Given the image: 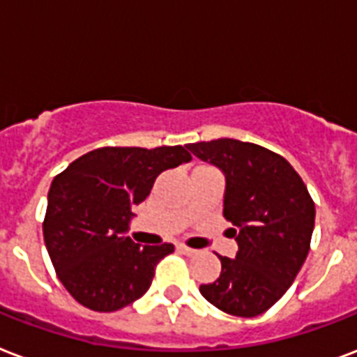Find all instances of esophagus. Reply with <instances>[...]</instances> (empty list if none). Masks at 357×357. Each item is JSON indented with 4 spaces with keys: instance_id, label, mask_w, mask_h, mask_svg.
Segmentation results:
<instances>
[{
    "instance_id": "1",
    "label": "esophagus",
    "mask_w": 357,
    "mask_h": 357,
    "mask_svg": "<svg viewBox=\"0 0 357 357\" xmlns=\"http://www.w3.org/2000/svg\"><path fill=\"white\" fill-rule=\"evenodd\" d=\"M178 251H181V253H184V255H195V253H197V250H193V248H188V245H184V244L178 245Z\"/></svg>"
}]
</instances>
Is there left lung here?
Segmentation results:
<instances>
[{
    "label": "left lung",
    "instance_id": "obj_1",
    "mask_svg": "<svg viewBox=\"0 0 357 357\" xmlns=\"http://www.w3.org/2000/svg\"><path fill=\"white\" fill-rule=\"evenodd\" d=\"M188 149L225 173L223 218L238 242L236 259L220 257V278L199 291L225 313L257 317L289 291L307 259L313 199L294 167L261 145L222 137Z\"/></svg>",
    "mask_w": 357,
    "mask_h": 357
}]
</instances>
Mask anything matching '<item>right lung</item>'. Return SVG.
I'll use <instances>...</instances> for the list:
<instances>
[{"mask_svg":"<svg viewBox=\"0 0 357 357\" xmlns=\"http://www.w3.org/2000/svg\"><path fill=\"white\" fill-rule=\"evenodd\" d=\"M186 147H102L55 176L43 222L44 244L65 289L91 311L112 313L149 291L173 244L139 245L130 236L132 206L149 197L156 176L190 162Z\"/></svg>","mask_w":357,"mask_h":357,"instance_id":"add662e5","label":"right lung"}]
</instances>
